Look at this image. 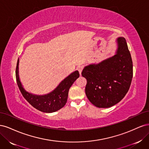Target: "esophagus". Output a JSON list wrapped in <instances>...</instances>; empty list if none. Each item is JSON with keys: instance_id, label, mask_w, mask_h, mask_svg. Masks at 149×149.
<instances>
[{"instance_id": "1", "label": "esophagus", "mask_w": 149, "mask_h": 149, "mask_svg": "<svg viewBox=\"0 0 149 149\" xmlns=\"http://www.w3.org/2000/svg\"><path fill=\"white\" fill-rule=\"evenodd\" d=\"M83 69V66H78L77 67V70H78L79 74L81 73Z\"/></svg>"}]
</instances>
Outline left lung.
Listing matches in <instances>:
<instances>
[{
  "mask_svg": "<svg viewBox=\"0 0 149 149\" xmlns=\"http://www.w3.org/2000/svg\"><path fill=\"white\" fill-rule=\"evenodd\" d=\"M116 54L98 64L84 67L82 76L87 80L85 93L89 101L100 108L120 102L128 92L133 76L131 55L124 37L116 40Z\"/></svg>",
  "mask_w": 149,
  "mask_h": 149,
  "instance_id": "obj_1",
  "label": "left lung"
}]
</instances>
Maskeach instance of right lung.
Returning a JSON list of instances; mask_svg holds the SVG:
<instances>
[{
  "mask_svg": "<svg viewBox=\"0 0 149 149\" xmlns=\"http://www.w3.org/2000/svg\"><path fill=\"white\" fill-rule=\"evenodd\" d=\"M19 58L15 70L17 83L22 94L31 106L42 112L52 113L60 110L66 104L69 89L79 76L78 71H75L67 76L52 92L43 95H37L26 91L24 88L19 78Z\"/></svg>",
  "mask_w": 149,
  "mask_h": 149,
  "instance_id": "1",
  "label": "right lung"
}]
</instances>
